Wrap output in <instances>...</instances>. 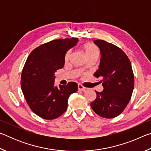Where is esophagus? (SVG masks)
<instances>
[{
	"instance_id": "obj_1",
	"label": "esophagus",
	"mask_w": 151,
	"mask_h": 151,
	"mask_svg": "<svg viewBox=\"0 0 151 151\" xmlns=\"http://www.w3.org/2000/svg\"><path fill=\"white\" fill-rule=\"evenodd\" d=\"M78 91H85V87H84V86L82 85H81V84H78Z\"/></svg>"
}]
</instances>
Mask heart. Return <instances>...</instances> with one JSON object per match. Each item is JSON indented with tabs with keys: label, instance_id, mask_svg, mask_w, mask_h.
<instances>
[{
	"label": "heart",
	"instance_id": "1",
	"mask_svg": "<svg viewBox=\"0 0 151 151\" xmlns=\"http://www.w3.org/2000/svg\"><path fill=\"white\" fill-rule=\"evenodd\" d=\"M84 50H85L86 57H91L93 55H99V48L95 45L93 43H87L84 46ZM70 55V50H68L66 52L65 56V60H68Z\"/></svg>",
	"mask_w": 151,
	"mask_h": 151
}]
</instances>
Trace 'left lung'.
<instances>
[{"mask_svg":"<svg viewBox=\"0 0 151 151\" xmlns=\"http://www.w3.org/2000/svg\"><path fill=\"white\" fill-rule=\"evenodd\" d=\"M94 43L100 48L101 58L94 76L100 78L104 90L95 91L96 98L91 106L101 117L114 118L122 113L131 98L134 85L131 63L116 45L100 39Z\"/></svg>","mask_w":151,"mask_h":151,"instance_id":"1","label":"left lung"}]
</instances>
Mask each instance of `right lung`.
<instances>
[{"label": "right lung", "mask_w": 151, "mask_h": 151, "mask_svg": "<svg viewBox=\"0 0 151 151\" xmlns=\"http://www.w3.org/2000/svg\"><path fill=\"white\" fill-rule=\"evenodd\" d=\"M78 38L57 39L35 48L28 57L20 77L25 100L33 112L46 120L58 118L68 107V99L78 85H55V73L65 65V56L78 42Z\"/></svg>", "instance_id": "add662e5"}]
</instances>
